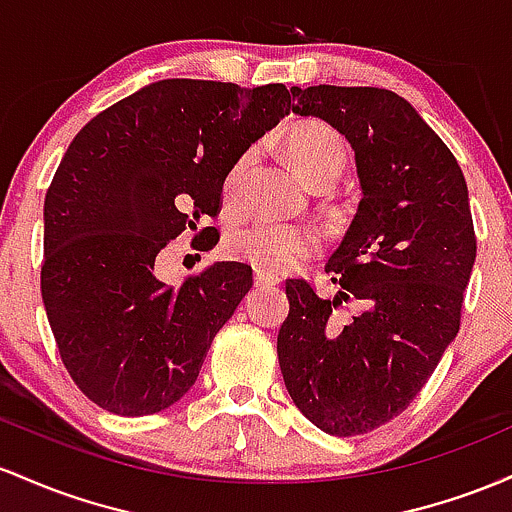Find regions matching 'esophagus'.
<instances>
[{
    "instance_id": "34e87169",
    "label": "esophagus",
    "mask_w": 512,
    "mask_h": 512,
    "mask_svg": "<svg viewBox=\"0 0 512 512\" xmlns=\"http://www.w3.org/2000/svg\"><path fill=\"white\" fill-rule=\"evenodd\" d=\"M254 285L256 287H273V285H278V278H275V275H266V273H258L256 271Z\"/></svg>"
}]
</instances>
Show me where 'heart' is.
I'll list each match as a JSON object with an SVG mask.
<instances>
[{
  "mask_svg": "<svg viewBox=\"0 0 512 512\" xmlns=\"http://www.w3.org/2000/svg\"><path fill=\"white\" fill-rule=\"evenodd\" d=\"M283 147L297 174L309 186L321 181H336L346 164V147L341 135L321 120H292L283 130ZM254 154L244 152L229 169L225 193L237 195L244 183ZM319 251V237L314 229L287 222L261 220L256 225L239 229L227 239V254L237 261L249 263L258 273L280 275L302 266Z\"/></svg>",
  "mask_w": 512,
  "mask_h": 512,
  "instance_id": "heart-1",
  "label": "heart"
}]
</instances>
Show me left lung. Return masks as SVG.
Listing matches in <instances>:
<instances>
[{"label":"left lung","mask_w":512,"mask_h":512,"mask_svg":"<svg viewBox=\"0 0 512 512\" xmlns=\"http://www.w3.org/2000/svg\"><path fill=\"white\" fill-rule=\"evenodd\" d=\"M292 113L341 132L355 152L360 200L326 263L341 285L324 300L287 280L278 331L292 401L338 438L392 421L411 404L459 331L476 239L457 159L416 108L375 86H292ZM343 301L356 312L336 313Z\"/></svg>","instance_id":"8db88e82"}]
</instances>
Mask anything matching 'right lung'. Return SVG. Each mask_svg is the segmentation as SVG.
<instances>
[{
  "instance_id": "1",
  "label": "right lung",
  "mask_w": 512,
  "mask_h": 512,
  "mask_svg": "<svg viewBox=\"0 0 512 512\" xmlns=\"http://www.w3.org/2000/svg\"><path fill=\"white\" fill-rule=\"evenodd\" d=\"M290 113L283 84L162 79L91 118L45 195L40 292L77 387L118 416L169 409L254 285L222 261L181 287L154 275L183 229L215 217L234 162Z\"/></svg>"
}]
</instances>
